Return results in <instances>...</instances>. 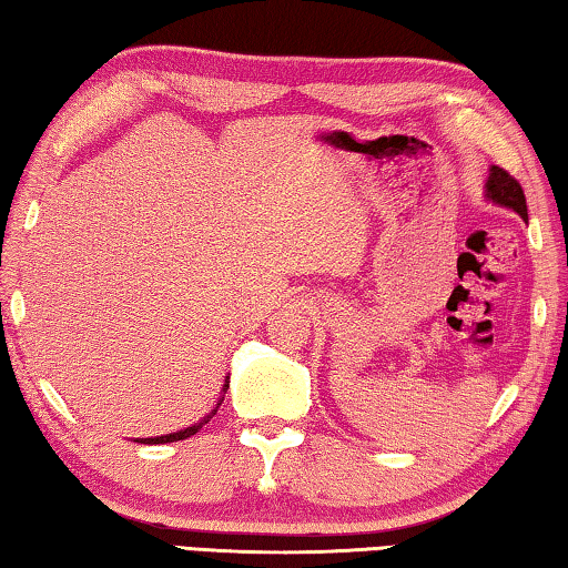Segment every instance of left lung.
Here are the masks:
<instances>
[{"label":"left lung","mask_w":568,"mask_h":568,"mask_svg":"<svg viewBox=\"0 0 568 568\" xmlns=\"http://www.w3.org/2000/svg\"><path fill=\"white\" fill-rule=\"evenodd\" d=\"M486 199H489V202H494V204H501L506 209H511V212L519 214L524 222H529L524 189L509 172H504L501 166H491L489 179H486Z\"/></svg>","instance_id":"obj_1"}]
</instances>
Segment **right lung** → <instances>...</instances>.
<instances>
[{"label":"right lung","mask_w":568,"mask_h":568,"mask_svg":"<svg viewBox=\"0 0 568 568\" xmlns=\"http://www.w3.org/2000/svg\"><path fill=\"white\" fill-rule=\"evenodd\" d=\"M226 389H229V382H224V389H222V392L226 394ZM222 402H224V396H222V399L216 402V406H214V409H212V414H206L204 419L199 422V424L186 426V429H182V432H174V434H166V436H154V439H136V442H139V444H169V442H182V439H186V436H194L199 429H202V426H204L209 419H212V416L216 414L219 406H222Z\"/></svg>","instance_id":"add662e5"}]
</instances>
